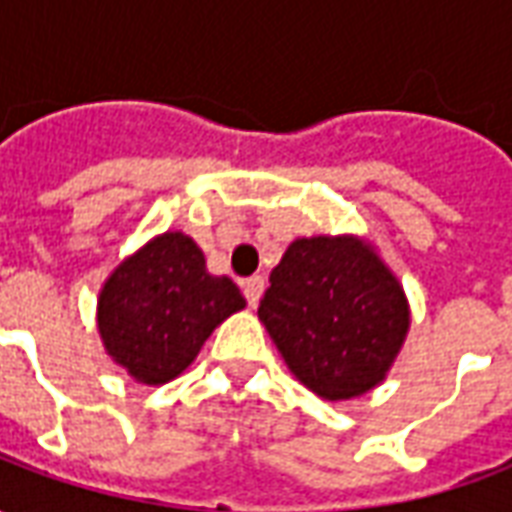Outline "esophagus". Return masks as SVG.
<instances>
[{"mask_svg": "<svg viewBox=\"0 0 512 512\" xmlns=\"http://www.w3.org/2000/svg\"><path fill=\"white\" fill-rule=\"evenodd\" d=\"M241 288H244V296L249 301V307H255L260 296H263V288H266V279L263 277H249L241 282Z\"/></svg>", "mask_w": 512, "mask_h": 512, "instance_id": "34e87169", "label": "esophagus"}]
</instances>
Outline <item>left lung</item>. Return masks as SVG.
I'll list each match as a JSON object with an SVG mask.
<instances>
[{"mask_svg":"<svg viewBox=\"0 0 512 512\" xmlns=\"http://www.w3.org/2000/svg\"><path fill=\"white\" fill-rule=\"evenodd\" d=\"M257 315L293 376L326 400L365 395L408 332L400 282L356 238H299L271 271Z\"/></svg>","mask_w":512,"mask_h":512,"instance_id":"1","label":"left lung"}]
</instances>
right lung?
<instances>
[{
    "label": "right lung",
    "instance_id": "right-lung-1",
    "mask_svg": "<svg viewBox=\"0 0 512 512\" xmlns=\"http://www.w3.org/2000/svg\"><path fill=\"white\" fill-rule=\"evenodd\" d=\"M244 304L233 279L208 274L205 255L189 235L164 233L106 279L98 332L112 359L136 381L167 384Z\"/></svg>",
    "mask_w": 512,
    "mask_h": 512
}]
</instances>
